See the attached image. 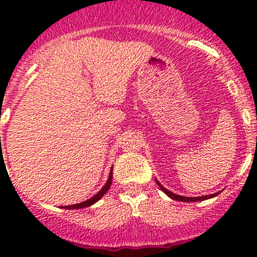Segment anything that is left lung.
<instances>
[{
    "instance_id": "1",
    "label": "left lung",
    "mask_w": 257,
    "mask_h": 257,
    "mask_svg": "<svg viewBox=\"0 0 257 257\" xmlns=\"http://www.w3.org/2000/svg\"><path fill=\"white\" fill-rule=\"evenodd\" d=\"M155 181H157V184H158V185H159V188L162 189V190L164 191V193L167 194V195L169 196V198H172L173 200H178V201H185V203H190V201H203V200H206V199L214 198V196H216L217 194H219V193H215V194H211V195H205V196H196V198H188V196H181V195H177V194H174V193H172V191L167 190V189H165L164 186H163L162 184L159 183V181H158V180H155Z\"/></svg>"
}]
</instances>
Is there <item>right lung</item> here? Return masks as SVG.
<instances>
[{"label": "right lung", "instance_id": "obj_1", "mask_svg": "<svg viewBox=\"0 0 257 257\" xmlns=\"http://www.w3.org/2000/svg\"><path fill=\"white\" fill-rule=\"evenodd\" d=\"M112 178H113V173H112V170H110V173H109V178H108V180H107V183H105V185L103 186V188L100 189V190L98 191V193L95 194V195L93 196V198L88 199V200L83 201V203L74 204V205H67V206H63V209H83V208H88V206H90V205H93V204H94V203H97V201L99 200V199L102 198V196L104 195V194L107 193L108 190H109L110 184H112Z\"/></svg>", "mask_w": 257, "mask_h": 257}]
</instances>
